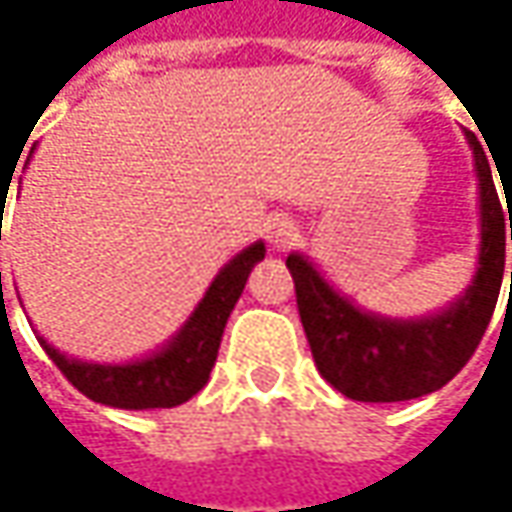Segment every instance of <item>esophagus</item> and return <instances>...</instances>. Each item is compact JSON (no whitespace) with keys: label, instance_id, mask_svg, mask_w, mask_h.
Here are the masks:
<instances>
[{"label":"esophagus","instance_id":"1","mask_svg":"<svg viewBox=\"0 0 512 512\" xmlns=\"http://www.w3.org/2000/svg\"><path fill=\"white\" fill-rule=\"evenodd\" d=\"M296 239H299V227H296V222H290L285 216L267 222V242H270L273 250H285V247L293 245Z\"/></svg>","mask_w":512,"mask_h":512}]
</instances>
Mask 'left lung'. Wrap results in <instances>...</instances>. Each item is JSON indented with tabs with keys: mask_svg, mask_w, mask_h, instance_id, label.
Wrapping results in <instances>:
<instances>
[{
	"mask_svg": "<svg viewBox=\"0 0 512 512\" xmlns=\"http://www.w3.org/2000/svg\"><path fill=\"white\" fill-rule=\"evenodd\" d=\"M479 179L482 245L470 287L442 313L424 319H384L339 296L302 253L287 256L313 362L353 402H407L450 382L476 347L499 302L504 242L512 239V213L502 207L482 142L467 130ZM507 190V187H504ZM510 202V193H504ZM511 225L507 226L506 222ZM512 293V273H510Z\"/></svg>",
	"mask_w": 512,
	"mask_h": 512,
	"instance_id": "1",
	"label": "left lung"
}]
</instances>
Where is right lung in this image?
<instances>
[{
    "instance_id": "obj_1",
    "label": "right lung",
    "mask_w": 512,
    "mask_h": 512,
    "mask_svg": "<svg viewBox=\"0 0 512 512\" xmlns=\"http://www.w3.org/2000/svg\"><path fill=\"white\" fill-rule=\"evenodd\" d=\"M262 259H265V242H253L242 253H236L210 282L205 299L190 313L185 327L148 359L128 364H90L68 359L65 353L50 347L42 336L39 344L45 347L50 362L65 373V379L93 402L122 407V410L176 407L190 396H196L210 379L227 316L239 302L253 265Z\"/></svg>"
}]
</instances>
